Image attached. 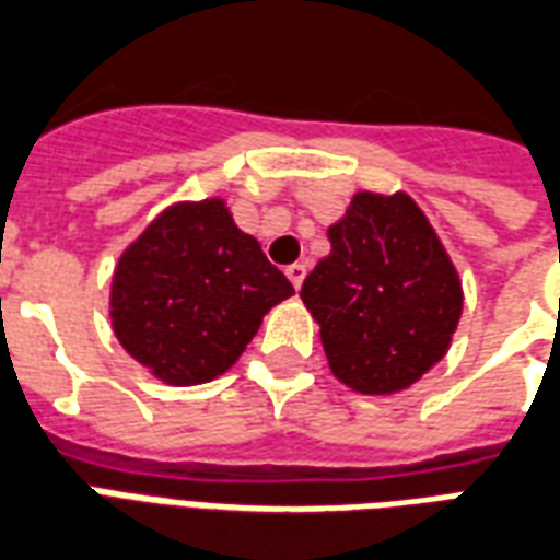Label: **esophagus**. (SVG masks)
Segmentation results:
<instances>
[{"instance_id": "34e87169", "label": "esophagus", "mask_w": 560, "mask_h": 560, "mask_svg": "<svg viewBox=\"0 0 560 560\" xmlns=\"http://www.w3.org/2000/svg\"><path fill=\"white\" fill-rule=\"evenodd\" d=\"M285 277L292 280V285H295V289H301V283H304V277H306V265L292 262L289 268H285Z\"/></svg>"}]
</instances>
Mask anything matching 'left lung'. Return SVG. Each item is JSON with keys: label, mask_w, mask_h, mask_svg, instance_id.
I'll use <instances>...</instances> for the list:
<instances>
[{"label": "left lung", "mask_w": 560, "mask_h": 560, "mask_svg": "<svg viewBox=\"0 0 560 560\" xmlns=\"http://www.w3.org/2000/svg\"><path fill=\"white\" fill-rule=\"evenodd\" d=\"M330 254L301 285L327 363L354 393L407 389L448 351L464 289L407 195L360 191L327 230Z\"/></svg>", "instance_id": "8db88e82"}]
</instances>
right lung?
<instances>
[{"instance_id": "obj_1", "label": "right lung", "mask_w": 560, "mask_h": 560, "mask_svg": "<svg viewBox=\"0 0 560 560\" xmlns=\"http://www.w3.org/2000/svg\"><path fill=\"white\" fill-rule=\"evenodd\" d=\"M295 295L224 200L176 203L126 247L112 280V325L129 354L171 386L224 375L262 315Z\"/></svg>"}]
</instances>
